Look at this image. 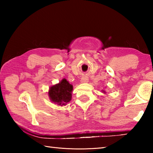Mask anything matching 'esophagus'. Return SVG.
I'll return each mask as SVG.
<instances>
[{
  "instance_id": "obj_1",
  "label": "esophagus",
  "mask_w": 153,
  "mask_h": 153,
  "mask_svg": "<svg viewBox=\"0 0 153 153\" xmlns=\"http://www.w3.org/2000/svg\"><path fill=\"white\" fill-rule=\"evenodd\" d=\"M88 77L87 76H83L82 77V79H81V82L82 83H86V82H88Z\"/></svg>"
}]
</instances>
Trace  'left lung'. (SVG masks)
<instances>
[{"mask_svg":"<svg viewBox=\"0 0 153 153\" xmlns=\"http://www.w3.org/2000/svg\"><path fill=\"white\" fill-rule=\"evenodd\" d=\"M104 92H105V91H104Z\"/></svg>","mask_w":153,"mask_h":153,"instance_id":"1","label":"left lung"}]
</instances>
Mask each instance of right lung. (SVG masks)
Here are the masks:
<instances>
[{"instance_id": "add662e5", "label": "right lung", "mask_w": 153, "mask_h": 153, "mask_svg": "<svg viewBox=\"0 0 153 153\" xmlns=\"http://www.w3.org/2000/svg\"><path fill=\"white\" fill-rule=\"evenodd\" d=\"M72 90L73 86L66 79H63L59 83L51 87L48 95L52 101L62 106L70 101Z\"/></svg>"}]
</instances>
